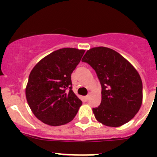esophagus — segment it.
<instances>
[{"instance_id":"obj_1","label":"esophagus","mask_w":157,"mask_h":157,"mask_svg":"<svg viewBox=\"0 0 157 157\" xmlns=\"http://www.w3.org/2000/svg\"><path fill=\"white\" fill-rule=\"evenodd\" d=\"M89 99H90V95H87V96H85V99H86V101L89 100Z\"/></svg>"}]
</instances>
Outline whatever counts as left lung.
<instances>
[{
    "instance_id": "left-lung-1",
    "label": "left lung",
    "mask_w": 157,
    "mask_h": 157,
    "mask_svg": "<svg viewBox=\"0 0 157 157\" xmlns=\"http://www.w3.org/2000/svg\"><path fill=\"white\" fill-rule=\"evenodd\" d=\"M82 61L95 70L102 86L100 105L93 109L96 120L109 127H119L132 119L143 99L142 80L136 69L106 47L90 49Z\"/></svg>"
}]
</instances>
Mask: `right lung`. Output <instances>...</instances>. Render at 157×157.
Here are the masks:
<instances>
[{
	"label": "right lung",
	"instance_id": "1",
	"mask_svg": "<svg viewBox=\"0 0 157 157\" xmlns=\"http://www.w3.org/2000/svg\"><path fill=\"white\" fill-rule=\"evenodd\" d=\"M84 50L58 49L42 58L30 72L26 100L35 116L51 126L65 124L74 119L82 101L72 90L71 74Z\"/></svg>",
	"mask_w": 157,
	"mask_h": 157
}]
</instances>
